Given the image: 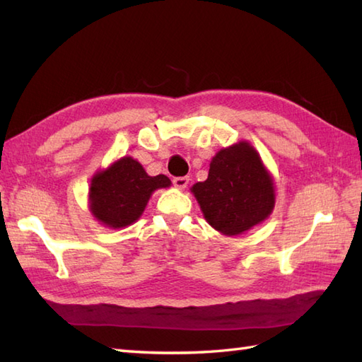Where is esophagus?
<instances>
[{"label":"esophagus","mask_w":362,"mask_h":362,"mask_svg":"<svg viewBox=\"0 0 362 362\" xmlns=\"http://www.w3.org/2000/svg\"><path fill=\"white\" fill-rule=\"evenodd\" d=\"M173 183H174L175 188L183 189V188H187V185L189 183V177H188V175H183V177H174Z\"/></svg>","instance_id":"34e87169"}]
</instances>
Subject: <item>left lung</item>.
Masks as SVG:
<instances>
[{"label":"left lung","instance_id":"obj_1","mask_svg":"<svg viewBox=\"0 0 362 362\" xmlns=\"http://www.w3.org/2000/svg\"><path fill=\"white\" fill-rule=\"evenodd\" d=\"M206 222L226 236L265 221L274 206L270 174L253 146L240 141L217 153L208 179L191 188Z\"/></svg>","mask_w":362,"mask_h":362}]
</instances>
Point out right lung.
<instances>
[{
	"instance_id": "obj_1",
	"label": "right lung",
	"mask_w": 362,
	"mask_h": 362,
	"mask_svg": "<svg viewBox=\"0 0 362 362\" xmlns=\"http://www.w3.org/2000/svg\"><path fill=\"white\" fill-rule=\"evenodd\" d=\"M170 185L166 175L151 177L137 160L123 157L92 179L90 211L111 228H122L139 219L153 191Z\"/></svg>"
}]
</instances>
